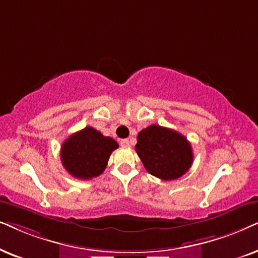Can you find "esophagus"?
<instances>
[{
  "label": "esophagus",
  "instance_id": "esophagus-1",
  "mask_svg": "<svg viewBox=\"0 0 258 258\" xmlns=\"http://www.w3.org/2000/svg\"><path fill=\"white\" fill-rule=\"evenodd\" d=\"M120 145H121L122 147H130L128 139H121V140H120Z\"/></svg>",
  "mask_w": 258,
  "mask_h": 258
}]
</instances>
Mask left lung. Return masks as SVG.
<instances>
[{"label": "left lung", "mask_w": 258, "mask_h": 258, "mask_svg": "<svg viewBox=\"0 0 258 258\" xmlns=\"http://www.w3.org/2000/svg\"><path fill=\"white\" fill-rule=\"evenodd\" d=\"M136 151L146 171L163 180L183 176L194 161L191 144L174 130L151 125L137 137Z\"/></svg>", "instance_id": "1"}]
</instances>
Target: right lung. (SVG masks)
<instances>
[{
    "mask_svg": "<svg viewBox=\"0 0 258 258\" xmlns=\"http://www.w3.org/2000/svg\"><path fill=\"white\" fill-rule=\"evenodd\" d=\"M119 145L111 137L87 126L64 140L61 146L63 167L78 179H92L100 176L107 166L109 156Z\"/></svg>",
    "mask_w": 258,
    "mask_h": 258,
    "instance_id": "1",
    "label": "right lung"
}]
</instances>
